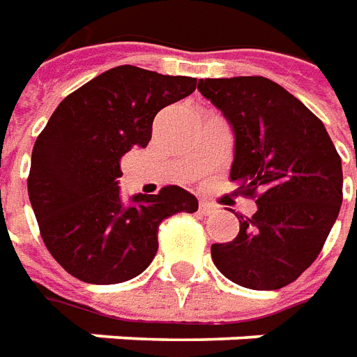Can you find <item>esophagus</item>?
Returning a JSON list of instances; mask_svg holds the SVG:
<instances>
[{
    "mask_svg": "<svg viewBox=\"0 0 357 357\" xmlns=\"http://www.w3.org/2000/svg\"><path fill=\"white\" fill-rule=\"evenodd\" d=\"M217 211V206H213L211 202H206V199H199V213L202 215H211Z\"/></svg>",
    "mask_w": 357,
    "mask_h": 357,
    "instance_id": "esophagus-1",
    "label": "esophagus"
}]
</instances>
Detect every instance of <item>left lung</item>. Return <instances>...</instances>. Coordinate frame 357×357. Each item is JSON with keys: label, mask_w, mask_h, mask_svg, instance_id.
I'll return each mask as SVG.
<instances>
[{"label": "left lung", "mask_w": 357, "mask_h": 357, "mask_svg": "<svg viewBox=\"0 0 357 357\" xmlns=\"http://www.w3.org/2000/svg\"><path fill=\"white\" fill-rule=\"evenodd\" d=\"M198 90L232 128L231 181L257 194V211L236 215V238L211 246L215 267L252 290L287 287L315 261L338 217L340 155L319 119L269 78H202Z\"/></svg>", "instance_id": "8db88e82"}]
</instances>
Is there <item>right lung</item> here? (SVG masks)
<instances>
[{"instance_id": "right-lung-1", "label": "right lung", "mask_w": 357, "mask_h": 357, "mask_svg": "<svg viewBox=\"0 0 357 357\" xmlns=\"http://www.w3.org/2000/svg\"><path fill=\"white\" fill-rule=\"evenodd\" d=\"M196 90V78L121 65L67 96L32 150L29 198L45 248L90 284H117L148 269L159 223L198 211L181 186L123 202L119 161L146 148L159 111Z\"/></svg>"}]
</instances>
